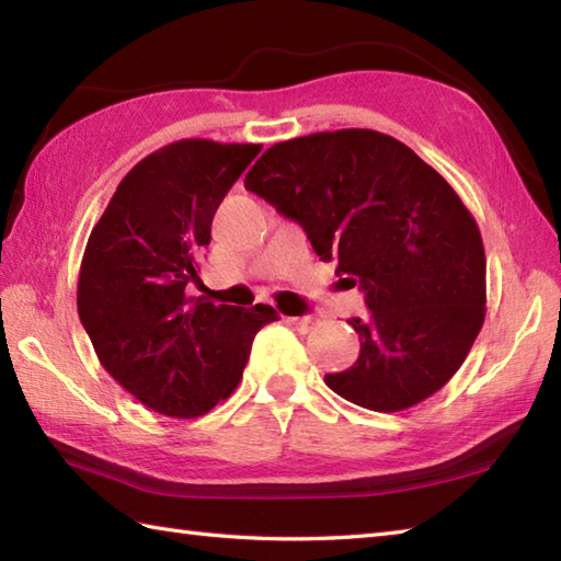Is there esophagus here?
Instances as JSON below:
<instances>
[{
    "label": "esophagus",
    "mask_w": 561,
    "mask_h": 561,
    "mask_svg": "<svg viewBox=\"0 0 561 561\" xmlns=\"http://www.w3.org/2000/svg\"><path fill=\"white\" fill-rule=\"evenodd\" d=\"M295 330L298 332H302V334H308V332H312L314 330V324H317V320L314 317H290L288 320Z\"/></svg>",
    "instance_id": "34e87169"
}]
</instances>
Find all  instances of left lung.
Here are the masks:
<instances>
[{
    "label": "left lung",
    "mask_w": 561,
    "mask_h": 561,
    "mask_svg": "<svg viewBox=\"0 0 561 561\" xmlns=\"http://www.w3.org/2000/svg\"><path fill=\"white\" fill-rule=\"evenodd\" d=\"M244 185L364 290L368 314L348 320L362 352L324 376L336 396L398 412L459 371L485 317V253L435 168L393 136L342 129L271 146Z\"/></svg>",
    "instance_id": "1"
}]
</instances>
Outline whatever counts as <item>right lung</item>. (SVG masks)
Masks as SVG:
<instances>
[{"instance_id": "obj_1", "label": "right lung", "mask_w": 561, "mask_h": 561, "mask_svg": "<svg viewBox=\"0 0 561 561\" xmlns=\"http://www.w3.org/2000/svg\"><path fill=\"white\" fill-rule=\"evenodd\" d=\"M259 144L183 139L136 163L94 225L78 314L100 364L168 417H197L231 396L271 305L251 310L187 298L229 187Z\"/></svg>"}]
</instances>
